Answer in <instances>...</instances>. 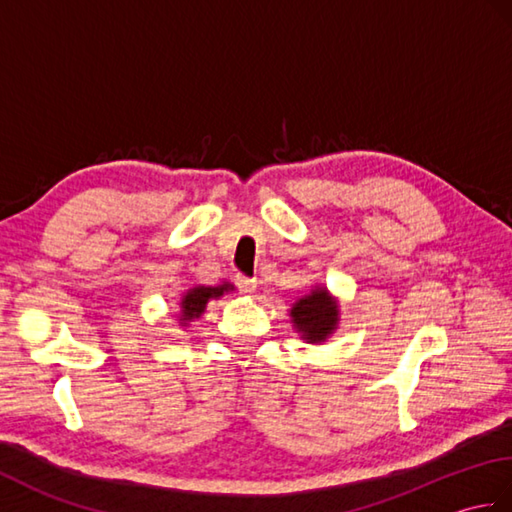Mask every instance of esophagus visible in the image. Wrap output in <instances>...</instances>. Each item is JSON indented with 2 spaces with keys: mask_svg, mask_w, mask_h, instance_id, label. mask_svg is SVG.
<instances>
[{
  "mask_svg": "<svg viewBox=\"0 0 512 512\" xmlns=\"http://www.w3.org/2000/svg\"><path fill=\"white\" fill-rule=\"evenodd\" d=\"M235 284H237L239 292H244V295H250V292H255V288H257V281L246 277V275H237Z\"/></svg>",
  "mask_w": 512,
  "mask_h": 512,
  "instance_id": "obj_1",
  "label": "esophagus"
}]
</instances>
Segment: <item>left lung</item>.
<instances>
[{"instance_id": "left-lung-1", "label": "left lung", "mask_w": 512, "mask_h": 512, "mask_svg": "<svg viewBox=\"0 0 512 512\" xmlns=\"http://www.w3.org/2000/svg\"><path fill=\"white\" fill-rule=\"evenodd\" d=\"M290 314L295 328L303 332V339L308 341H323L339 321L336 303L325 290H314L312 295L299 299Z\"/></svg>"}]
</instances>
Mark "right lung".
<instances>
[{
	"label": "right lung",
	"mask_w": 512,
	"mask_h": 512,
	"mask_svg": "<svg viewBox=\"0 0 512 512\" xmlns=\"http://www.w3.org/2000/svg\"><path fill=\"white\" fill-rule=\"evenodd\" d=\"M226 290H231V286L224 284V286H217V288H191L187 295L182 299V321H189V319H198L200 314L206 308V301L213 299V297H220L224 295Z\"/></svg>",
	"instance_id": "obj_1"
}]
</instances>
